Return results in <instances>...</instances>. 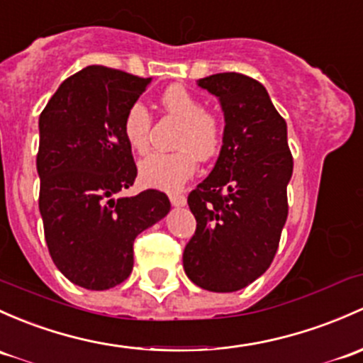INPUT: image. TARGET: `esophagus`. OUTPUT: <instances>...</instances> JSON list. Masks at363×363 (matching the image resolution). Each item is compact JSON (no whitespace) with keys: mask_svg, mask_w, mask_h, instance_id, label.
Here are the masks:
<instances>
[{"mask_svg":"<svg viewBox=\"0 0 363 363\" xmlns=\"http://www.w3.org/2000/svg\"><path fill=\"white\" fill-rule=\"evenodd\" d=\"M170 203L174 205V207H184V205H186V198L182 196V194L174 193V194H170Z\"/></svg>","mask_w":363,"mask_h":363,"instance_id":"1","label":"esophagus"}]
</instances>
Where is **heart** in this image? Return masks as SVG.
Wrapping results in <instances>:
<instances>
[{
    "label": "heart",
    "mask_w": 363,
    "mask_h": 363,
    "mask_svg": "<svg viewBox=\"0 0 363 363\" xmlns=\"http://www.w3.org/2000/svg\"><path fill=\"white\" fill-rule=\"evenodd\" d=\"M163 109L181 121L175 152H152L139 163V177L150 188L175 191L193 175L196 159L208 160L219 151L223 128L216 114L205 111L196 95L181 85L169 86L160 97ZM151 114L143 102L128 106L121 123L125 143L132 151L144 152L150 146Z\"/></svg>",
    "instance_id": "b5f03b06"
}]
</instances>
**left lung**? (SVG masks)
<instances>
[{
	"label": "left lung",
	"mask_w": 363,
	"mask_h": 363,
	"mask_svg": "<svg viewBox=\"0 0 363 363\" xmlns=\"http://www.w3.org/2000/svg\"><path fill=\"white\" fill-rule=\"evenodd\" d=\"M196 85L219 99L224 132L212 172L188 196L196 231L182 262L198 287L235 292L269 268L287 220V123L249 76L219 72Z\"/></svg>",
	"instance_id": "8db88e82"
}]
</instances>
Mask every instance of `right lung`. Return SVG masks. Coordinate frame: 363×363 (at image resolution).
<instances>
[{"instance_id":"add662e5","label":"right lung","mask_w":363,"mask_h":363,"mask_svg":"<svg viewBox=\"0 0 363 363\" xmlns=\"http://www.w3.org/2000/svg\"><path fill=\"white\" fill-rule=\"evenodd\" d=\"M151 78L89 66L60 83L40 114V213L59 272L89 291L130 277L133 240L170 212L156 189L118 196L137 177L121 123Z\"/></svg>"}]
</instances>
